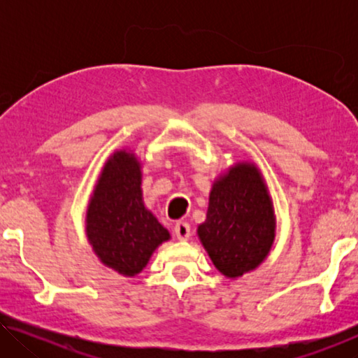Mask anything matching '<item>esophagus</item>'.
I'll return each mask as SVG.
<instances>
[{
    "mask_svg": "<svg viewBox=\"0 0 358 358\" xmlns=\"http://www.w3.org/2000/svg\"><path fill=\"white\" fill-rule=\"evenodd\" d=\"M173 232H175V237H177L178 240H187V238H189V235H191V227H189V224H187V222L178 221L177 224H175Z\"/></svg>",
    "mask_w": 358,
    "mask_h": 358,
    "instance_id": "esophagus-1",
    "label": "esophagus"
}]
</instances>
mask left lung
Returning <instances> with one entry per match:
<instances>
[{
	"instance_id": "obj_1",
	"label": "left lung",
	"mask_w": 358,
	"mask_h": 358,
	"mask_svg": "<svg viewBox=\"0 0 358 358\" xmlns=\"http://www.w3.org/2000/svg\"><path fill=\"white\" fill-rule=\"evenodd\" d=\"M276 217L268 187L254 162H235L215 180L207 220L197 235L211 262L227 278L256 270L275 241Z\"/></svg>"
}]
</instances>
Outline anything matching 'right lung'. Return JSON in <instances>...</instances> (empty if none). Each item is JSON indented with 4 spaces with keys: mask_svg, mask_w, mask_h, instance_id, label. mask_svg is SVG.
I'll return each instance as SVG.
<instances>
[{
    "mask_svg": "<svg viewBox=\"0 0 358 358\" xmlns=\"http://www.w3.org/2000/svg\"><path fill=\"white\" fill-rule=\"evenodd\" d=\"M85 232L96 257L123 276L141 273L156 248L171 240L145 207L142 162L134 151L118 150L106 161L90 197Z\"/></svg>",
    "mask_w": 358,
    "mask_h": 358,
    "instance_id": "obj_1",
    "label": "right lung"
}]
</instances>
